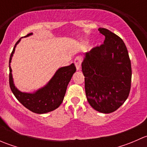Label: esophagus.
I'll use <instances>...</instances> for the list:
<instances>
[{"label":"esophagus","instance_id":"34e87169","mask_svg":"<svg viewBox=\"0 0 147 147\" xmlns=\"http://www.w3.org/2000/svg\"><path fill=\"white\" fill-rule=\"evenodd\" d=\"M81 62H82V59L80 57H77L75 59V65L76 67L77 70H80V66H81Z\"/></svg>","mask_w":147,"mask_h":147}]
</instances>
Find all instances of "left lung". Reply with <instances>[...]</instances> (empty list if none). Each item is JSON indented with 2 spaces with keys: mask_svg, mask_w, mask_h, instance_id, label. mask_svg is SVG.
I'll use <instances>...</instances> for the list:
<instances>
[{
  "mask_svg": "<svg viewBox=\"0 0 147 147\" xmlns=\"http://www.w3.org/2000/svg\"><path fill=\"white\" fill-rule=\"evenodd\" d=\"M104 44L83 55L82 71L87 101L93 109L105 114L116 111L128 97L131 68L122 40L106 28Z\"/></svg>",
  "mask_w": 147,
  "mask_h": 147,
  "instance_id": "left-lung-1",
  "label": "left lung"
}]
</instances>
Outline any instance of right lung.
<instances>
[{"mask_svg":"<svg viewBox=\"0 0 147 147\" xmlns=\"http://www.w3.org/2000/svg\"><path fill=\"white\" fill-rule=\"evenodd\" d=\"M32 34V32L28 34L24 38L30 36ZM21 38H20L15 45L10 57L9 83L12 92L23 106L34 113L45 114L52 112L59 107L63 102L67 87L73 74L76 72V68L74 63H72L69 66L60 67L43 87L32 92H21L15 85L10 66L16 47L21 40Z\"/></svg>","mask_w":147,"mask_h":147,"instance_id":"right-lung-1","label":"right lung"}]
</instances>
